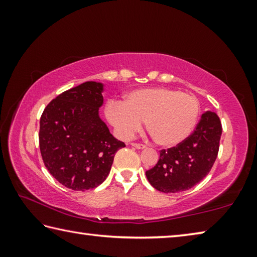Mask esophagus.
<instances>
[{"label": "esophagus", "instance_id": "1", "mask_svg": "<svg viewBox=\"0 0 257 257\" xmlns=\"http://www.w3.org/2000/svg\"><path fill=\"white\" fill-rule=\"evenodd\" d=\"M132 146L135 147V149H137V150H144L146 147L145 145H143V144H138V143H132Z\"/></svg>", "mask_w": 257, "mask_h": 257}]
</instances>
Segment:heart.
Masks as SVG:
<instances>
[{
	"label": "heart",
	"mask_w": 257,
	"mask_h": 257,
	"mask_svg": "<svg viewBox=\"0 0 257 257\" xmlns=\"http://www.w3.org/2000/svg\"><path fill=\"white\" fill-rule=\"evenodd\" d=\"M199 104L193 95L165 87L133 90L122 103L110 101L105 115L121 138H132L146 121L156 144L172 147L189 136L196 124Z\"/></svg>",
	"instance_id": "b5f03b06"
}]
</instances>
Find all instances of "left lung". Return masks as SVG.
Wrapping results in <instances>:
<instances>
[{
    "instance_id": "1",
    "label": "left lung",
    "mask_w": 257,
    "mask_h": 257,
    "mask_svg": "<svg viewBox=\"0 0 257 257\" xmlns=\"http://www.w3.org/2000/svg\"><path fill=\"white\" fill-rule=\"evenodd\" d=\"M221 134L219 116L206 111L189 137L176 147L160 152L158 163L146 171L150 184L167 194L180 193L197 185L215 162Z\"/></svg>"
}]
</instances>
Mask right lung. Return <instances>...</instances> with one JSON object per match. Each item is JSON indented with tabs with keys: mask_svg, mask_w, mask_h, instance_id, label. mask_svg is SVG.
<instances>
[{
	"mask_svg": "<svg viewBox=\"0 0 257 257\" xmlns=\"http://www.w3.org/2000/svg\"><path fill=\"white\" fill-rule=\"evenodd\" d=\"M103 84L86 81L68 89L45 107L40 122L43 162L60 184L72 190L95 188L110 173L124 143L99 118Z\"/></svg>",
	"mask_w": 257,
	"mask_h": 257,
	"instance_id": "right-lung-1",
	"label": "right lung"
}]
</instances>
